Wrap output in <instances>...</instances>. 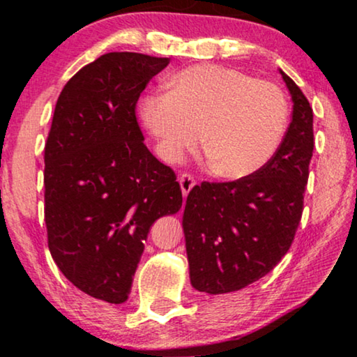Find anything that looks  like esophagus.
<instances>
[{
    "mask_svg": "<svg viewBox=\"0 0 357 357\" xmlns=\"http://www.w3.org/2000/svg\"><path fill=\"white\" fill-rule=\"evenodd\" d=\"M178 183H180V188H182L183 198H187L188 193H190V190L195 187V183H197V182H195V178L190 174H182L178 177Z\"/></svg>",
    "mask_w": 357,
    "mask_h": 357,
    "instance_id": "esophagus-1",
    "label": "esophagus"
}]
</instances>
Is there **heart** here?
<instances>
[{
  "label": "heart",
  "mask_w": 357,
  "mask_h": 357,
  "mask_svg": "<svg viewBox=\"0 0 357 357\" xmlns=\"http://www.w3.org/2000/svg\"><path fill=\"white\" fill-rule=\"evenodd\" d=\"M169 94L141 100L139 116L165 162H178L202 139L213 172L245 178L280 149L289 105L280 87L247 73L195 65L169 81Z\"/></svg>",
  "instance_id": "obj_1"
}]
</instances>
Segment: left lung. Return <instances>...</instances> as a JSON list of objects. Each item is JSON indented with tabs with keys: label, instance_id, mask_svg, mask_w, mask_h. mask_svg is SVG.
I'll list each match as a JSON object with an SVG mask.
<instances>
[{
	"label": "left lung",
	"instance_id": "obj_1",
	"mask_svg": "<svg viewBox=\"0 0 357 357\" xmlns=\"http://www.w3.org/2000/svg\"><path fill=\"white\" fill-rule=\"evenodd\" d=\"M280 73L294 105L275 158L250 177L203 182L187 197L182 226L190 281L199 292L224 294L252 284L294 241L314 153V112L299 86Z\"/></svg>",
	"mask_w": 357,
	"mask_h": 357
}]
</instances>
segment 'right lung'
<instances>
[{
	"label": "right lung",
	"mask_w": 357,
	"mask_h": 357,
	"mask_svg": "<svg viewBox=\"0 0 357 357\" xmlns=\"http://www.w3.org/2000/svg\"><path fill=\"white\" fill-rule=\"evenodd\" d=\"M170 58L112 52L63 87L45 143V224L60 271L91 297L121 304L149 229L182 208L174 170L143 143L136 102Z\"/></svg>",
	"instance_id": "add662e5"
}]
</instances>
